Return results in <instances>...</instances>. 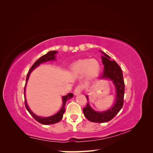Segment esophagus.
I'll use <instances>...</instances> for the list:
<instances>
[{
	"label": "esophagus",
	"mask_w": 153,
	"mask_h": 153,
	"mask_svg": "<svg viewBox=\"0 0 153 153\" xmlns=\"http://www.w3.org/2000/svg\"><path fill=\"white\" fill-rule=\"evenodd\" d=\"M83 88H84V86L82 85H78L75 89V91H74V94L75 95H78L80 94L82 91H83Z\"/></svg>",
	"instance_id": "1"
}]
</instances>
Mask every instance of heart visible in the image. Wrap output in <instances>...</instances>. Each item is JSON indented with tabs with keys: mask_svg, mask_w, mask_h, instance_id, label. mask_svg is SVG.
<instances>
[{
	"mask_svg": "<svg viewBox=\"0 0 153 153\" xmlns=\"http://www.w3.org/2000/svg\"><path fill=\"white\" fill-rule=\"evenodd\" d=\"M72 72L75 75H85L89 78H94L98 75L100 71V64L98 60L85 59L80 60L73 64Z\"/></svg>",
	"mask_w": 153,
	"mask_h": 153,
	"instance_id": "1",
	"label": "heart"
}]
</instances>
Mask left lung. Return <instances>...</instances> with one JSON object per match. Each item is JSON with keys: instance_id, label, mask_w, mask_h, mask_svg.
<instances>
[{"instance_id": "1", "label": "left lung", "mask_w": 153, "mask_h": 153, "mask_svg": "<svg viewBox=\"0 0 153 153\" xmlns=\"http://www.w3.org/2000/svg\"><path fill=\"white\" fill-rule=\"evenodd\" d=\"M101 52L103 53V56H101V59L104 65V71L99 78H108L113 82L116 89V100L112 108L104 112H96L91 107L88 100V96H86L87 104L85 107L83 108L85 117L89 121L99 123L110 121L118 114L123 106L124 96V82L121 68L115 61H110V57L107 54L103 52Z\"/></svg>"}]
</instances>
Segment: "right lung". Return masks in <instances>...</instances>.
I'll use <instances>...</instances> for the list:
<instances>
[{
    "label": "right lung",
    "instance_id": "obj_1",
    "mask_svg": "<svg viewBox=\"0 0 153 153\" xmlns=\"http://www.w3.org/2000/svg\"><path fill=\"white\" fill-rule=\"evenodd\" d=\"M57 53V51H50V52H48L47 54H45L43 56H41L38 60L34 62V64L32 65V66L31 67V68L30 69V70L29 71L28 73H27V76L26 78V83L24 87V98H25V107L27 108V110H28V112H29V114L32 115L33 118L36 120L37 121L39 122V123L42 124H45V125H48V124H55L59 123L61 120L62 119L63 117V114L65 112V105L66 104L67 100H69L70 98H73V94L72 93H69L66 96H64L62 97V101H63V103H62V106L61 109L60 110L59 112L58 113H57L56 114H55L52 116L50 117H39L38 115H36V114H34L33 112H32L30 110V109L29 108L28 105L26 101V99H25V87H26V84L27 80L29 79V77L30 73L32 71L33 69H34L37 66H38L40 64L45 62H47V61H53L55 59V54Z\"/></svg>",
    "mask_w": 153,
    "mask_h": 153
}]
</instances>
